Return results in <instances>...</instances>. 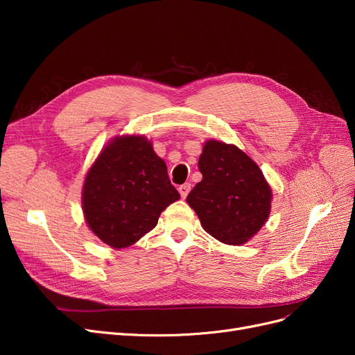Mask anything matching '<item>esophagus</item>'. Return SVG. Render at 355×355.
Segmentation results:
<instances>
[{
	"label": "esophagus",
	"instance_id": "esophagus-1",
	"mask_svg": "<svg viewBox=\"0 0 355 355\" xmlns=\"http://www.w3.org/2000/svg\"><path fill=\"white\" fill-rule=\"evenodd\" d=\"M189 191H191V184H184V185L179 187V194H180V197L184 198V200L189 194Z\"/></svg>",
	"mask_w": 355,
	"mask_h": 355
}]
</instances>
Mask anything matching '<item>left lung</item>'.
Returning <instances> with one entry per match:
<instances>
[{"instance_id":"left-lung-1","label":"left lung","mask_w":355,"mask_h":355,"mask_svg":"<svg viewBox=\"0 0 355 355\" xmlns=\"http://www.w3.org/2000/svg\"><path fill=\"white\" fill-rule=\"evenodd\" d=\"M201 182L187 201L211 237L241 245L261 231L271 213L272 191L262 170L239 146L209 139L198 158Z\"/></svg>"}]
</instances>
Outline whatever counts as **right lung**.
<instances>
[{
	"instance_id": "obj_1",
	"label": "right lung",
	"mask_w": 355,
	"mask_h": 355,
	"mask_svg": "<svg viewBox=\"0 0 355 355\" xmlns=\"http://www.w3.org/2000/svg\"><path fill=\"white\" fill-rule=\"evenodd\" d=\"M179 198L164 159L144 135L112 137L85 173L81 192L85 223L112 249L141 240Z\"/></svg>"
}]
</instances>
